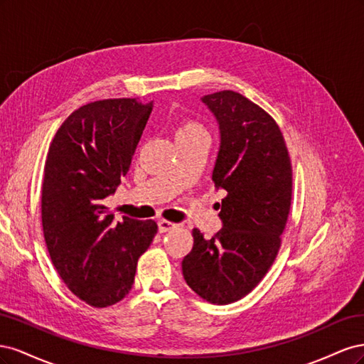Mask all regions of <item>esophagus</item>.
Here are the masks:
<instances>
[{
  "label": "esophagus",
  "instance_id": "obj_1",
  "mask_svg": "<svg viewBox=\"0 0 364 364\" xmlns=\"http://www.w3.org/2000/svg\"><path fill=\"white\" fill-rule=\"evenodd\" d=\"M176 226H178V225H174V223H171V222H167V220H159V222H158L159 232H167V230H171V229H174Z\"/></svg>",
  "mask_w": 364,
  "mask_h": 364
}]
</instances>
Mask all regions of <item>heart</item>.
I'll list each match as a JSON object with an SVG mask.
<instances>
[{"instance_id": "obj_1", "label": "heart", "mask_w": 364, "mask_h": 364, "mask_svg": "<svg viewBox=\"0 0 364 364\" xmlns=\"http://www.w3.org/2000/svg\"><path fill=\"white\" fill-rule=\"evenodd\" d=\"M181 135H205V129L199 123H196V121H185L178 129V135L176 136Z\"/></svg>"}]
</instances>
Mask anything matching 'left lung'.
Instances as JSON below:
<instances>
[{"mask_svg":"<svg viewBox=\"0 0 364 364\" xmlns=\"http://www.w3.org/2000/svg\"><path fill=\"white\" fill-rule=\"evenodd\" d=\"M200 100L220 129L213 181L228 196L218 213L223 228L213 238L193 229L182 273L205 301L225 305L255 289L278 255L291 205V164L278 124L259 106L234 91Z\"/></svg>","mask_w":364,"mask_h":364,"instance_id":"8db88e82","label":"left lung"}]
</instances>
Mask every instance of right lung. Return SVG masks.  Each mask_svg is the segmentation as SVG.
Returning a JSON list of instances; mask_svg holds the SVG:
<instances>
[{
    "mask_svg": "<svg viewBox=\"0 0 364 364\" xmlns=\"http://www.w3.org/2000/svg\"><path fill=\"white\" fill-rule=\"evenodd\" d=\"M153 102L111 98L74 111L54 135L43 168L42 228L53 266L67 287L95 308L119 302L138 258L156 235L153 220L103 205L127 174Z\"/></svg>",
    "mask_w": 364,
    "mask_h": 364,
    "instance_id": "add662e5",
    "label": "right lung"
}]
</instances>
